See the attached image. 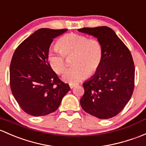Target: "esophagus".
Here are the masks:
<instances>
[{
  "instance_id": "esophagus-1",
  "label": "esophagus",
  "mask_w": 146,
  "mask_h": 146,
  "mask_svg": "<svg viewBox=\"0 0 146 146\" xmlns=\"http://www.w3.org/2000/svg\"><path fill=\"white\" fill-rule=\"evenodd\" d=\"M78 85V84H73V83H70L69 84V86H70V88H73V87H76V86Z\"/></svg>"
}]
</instances>
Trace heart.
<instances>
[{
    "instance_id": "obj_1",
    "label": "heart",
    "mask_w": 146,
    "mask_h": 146,
    "mask_svg": "<svg viewBox=\"0 0 146 146\" xmlns=\"http://www.w3.org/2000/svg\"><path fill=\"white\" fill-rule=\"evenodd\" d=\"M58 50L47 53L50 67L57 74L66 68L64 56L73 54V68L63 75V80L69 83H76L93 74L100 66L103 59V47L97 40L89 39L87 36L68 33L61 37L56 42Z\"/></svg>"
}]
</instances>
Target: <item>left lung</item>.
Wrapping results in <instances>:
<instances>
[{
    "mask_svg": "<svg viewBox=\"0 0 146 146\" xmlns=\"http://www.w3.org/2000/svg\"><path fill=\"white\" fill-rule=\"evenodd\" d=\"M92 36L103 47V59L94 75L82 85V109L99 119H109L125 108L134 87L135 67L129 50L108 27L78 29Z\"/></svg>",
    "mask_w": 146,
    "mask_h": 146,
    "instance_id": "8db88e82",
    "label": "left lung"
}]
</instances>
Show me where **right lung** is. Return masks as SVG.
Listing matches in <instances>:
<instances>
[{"label":"right lung","instance_id":"right-lung-1","mask_svg":"<svg viewBox=\"0 0 146 146\" xmlns=\"http://www.w3.org/2000/svg\"><path fill=\"white\" fill-rule=\"evenodd\" d=\"M67 31L38 29L14 52L10 67V88L15 100L27 114L38 117L53 113L70 90L47 61L53 39Z\"/></svg>","mask_w":146,"mask_h":146}]
</instances>
